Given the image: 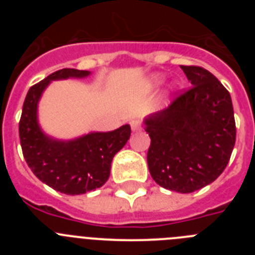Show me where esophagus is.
I'll return each mask as SVG.
<instances>
[{
	"instance_id": "34e87169",
	"label": "esophagus",
	"mask_w": 255,
	"mask_h": 255,
	"mask_svg": "<svg viewBox=\"0 0 255 255\" xmlns=\"http://www.w3.org/2000/svg\"><path fill=\"white\" fill-rule=\"evenodd\" d=\"M130 126H131L132 131H139V130H141V123L138 119H132L130 121Z\"/></svg>"
}]
</instances>
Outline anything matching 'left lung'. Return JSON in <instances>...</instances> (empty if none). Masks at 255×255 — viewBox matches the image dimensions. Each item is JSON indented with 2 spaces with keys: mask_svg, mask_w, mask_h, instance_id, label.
<instances>
[{
  "mask_svg": "<svg viewBox=\"0 0 255 255\" xmlns=\"http://www.w3.org/2000/svg\"><path fill=\"white\" fill-rule=\"evenodd\" d=\"M180 67L193 87L148 117L144 130L150 136L147 161L153 180L186 194L224 172L236 126L231 96L220 80L200 66Z\"/></svg>",
  "mask_w": 255,
  "mask_h": 255,
  "instance_id": "obj_1",
  "label": "left lung"
}]
</instances>
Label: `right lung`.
<instances>
[{"mask_svg":"<svg viewBox=\"0 0 255 255\" xmlns=\"http://www.w3.org/2000/svg\"><path fill=\"white\" fill-rule=\"evenodd\" d=\"M89 71L62 69L30 87L22 105L19 136L22 155L29 168L42 182L69 195L84 194L98 189L110 177L114 155L130 138L129 125L114 131L91 132L70 141L48 138L37 121V106L51 80L84 78Z\"/></svg>","mask_w":255,"mask_h":255,"instance_id":"obj_1","label":"right lung"}]
</instances>
